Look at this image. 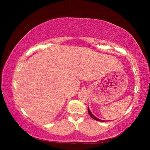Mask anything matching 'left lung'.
<instances>
[{"label":"left lung","instance_id":"obj_1","mask_svg":"<svg viewBox=\"0 0 150 150\" xmlns=\"http://www.w3.org/2000/svg\"><path fill=\"white\" fill-rule=\"evenodd\" d=\"M88 114H89V115L91 116V117H92L93 119H95V120H97V121H100V122H103V120H100V119H98V118H96L95 116H93V115L92 113H91V112L90 111V110H89V108H88Z\"/></svg>","mask_w":150,"mask_h":150}]
</instances>
